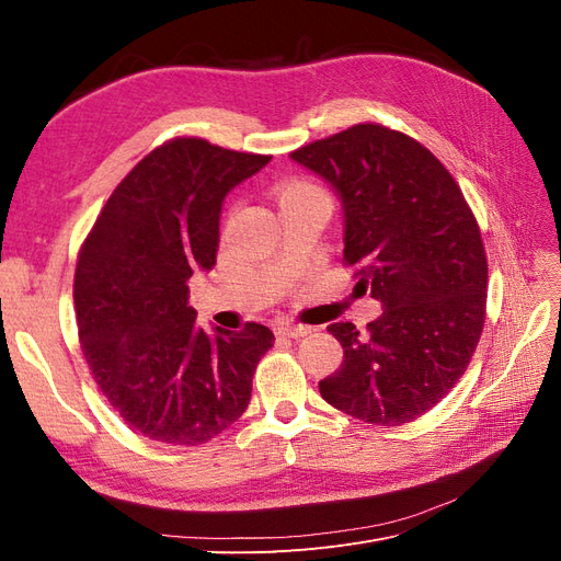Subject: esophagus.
Segmentation results:
<instances>
[{"instance_id": "obj_1", "label": "esophagus", "mask_w": 561, "mask_h": 561, "mask_svg": "<svg viewBox=\"0 0 561 561\" xmlns=\"http://www.w3.org/2000/svg\"><path fill=\"white\" fill-rule=\"evenodd\" d=\"M276 332L280 336H290V339H299V336H307L311 332V328L307 325H295V322H278Z\"/></svg>"}]
</instances>
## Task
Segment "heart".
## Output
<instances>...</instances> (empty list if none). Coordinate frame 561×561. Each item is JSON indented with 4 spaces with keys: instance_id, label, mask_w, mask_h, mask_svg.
I'll list each match as a JSON object with an SVG mask.
<instances>
[{
    "instance_id": "b5f03b06",
    "label": "heart",
    "mask_w": 561,
    "mask_h": 561,
    "mask_svg": "<svg viewBox=\"0 0 561 561\" xmlns=\"http://www.w3.org/2000/svg\"><path fill=\"white\" fill-rule=\"evenodd\" d=\"M311 194H325V192H322L318 184H313L309 180H287V182L278 184V190H276L278 206H285V203H290L301 196H311Z\"/></svg>"
}]
</instances>
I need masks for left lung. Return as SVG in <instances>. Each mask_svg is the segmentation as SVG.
<instances>
[{"label": "left lung", "instance_id": "left-lung-1", "mask_svg": "<svg viewBox=\"0 0 561 561\" xmlns=\"http://www.w3.org/2000/svg\"><path fill=\"white\" fill-rule=\"evenodd\" d=\"M297 163L332 184L344 208V264L381 301L367 330L328 328L344 363L322 400L375 426H402L443 400L478 348L486 254L461 186L410 135L358 124L299 147Z\"/></svg>", "mask_w": 561, "mask_h": 561}]
</instances>
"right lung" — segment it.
<instances>
[{
    "mask_svg": "<svg viewBox=\"0 0 561 561\" xmlns=\"http://www.w3.org/2000/svg\"><path fill=\"white\" fill-rule=\"evenodd\" d=\"M271 161L175 138L133 168L100 210L75 271L83 358L114 412L140 435L196 447L250 404L274 332L196 325L190 278L217 260L222 201Z\"/></svg>",
    "mask_w": 561,
    "mask_h": 561,
    "instance_id": "1",
    "label": "right lung"
}]
</instances>
